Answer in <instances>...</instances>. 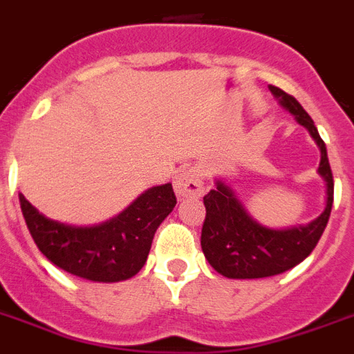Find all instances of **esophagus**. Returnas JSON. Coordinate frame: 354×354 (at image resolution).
Masks as SVG:
<instances>
[{
    "label": "esophagus",
    "instance_id": "1",
    "mask_svg": "<svg viewBox=\"0 0 354 354\" xmlns=\"http://www.w3.org/2000/svg\"><path fill=\"white\" fill-rule=\"evenodd\" d=\"M174 190L180 198H196L203 194V176L196 167H183L174 181Z\"/></svg>",
    "mask_w": 354,
    "mask_h": 354
}]
</instances>
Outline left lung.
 Listing matches in <instances>:
<instances>
[{
    "label": "left lung",
    "mask_w": 354,
    "mask_h": 354,
    "mask_svg": "<svg viewBox=\"0 0 354 354\" xmlns=\"http://www.w3.org/2000/svg\"><path fill=\"white\" fill-rule=\"evenodd\" d=\"M270 92L281 106L296 115L297 122L305 126L313 140L321 147L319 174L328 187L326 208L308 226L290 230H269L248 215L233 190L223 181L205 198V223L201 230V248L208 263L226 278L253 279L281 274L301 263L313 251L324 232L333 205V174H331L326 144L321 139L312 118L299 101L285 91L270 85Z\"/></svg>",
    "instance_id": "left-lung-1"
}]
</instances>
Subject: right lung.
Wrapping results in <instances>:
<instances>
[{
  "mask_svg": "<svg viewBox=\"0 0 354 354\" xmlns=\"http://www.w3.org/2000/svg\"><path fill=\"white\" fill-rule=\"evenodd\" d=\"M21 210L33 242L49 262L91 281H122L146 263L160 223L173 212L176 196L171 183L144 192L118 217L91 228L57 223L19 194Z\"/></svg>",
  "mask_w": 354,
  "mask_h": 354,
  "instance_id": "1",
  "label": "right lung"
}]
</instances>
